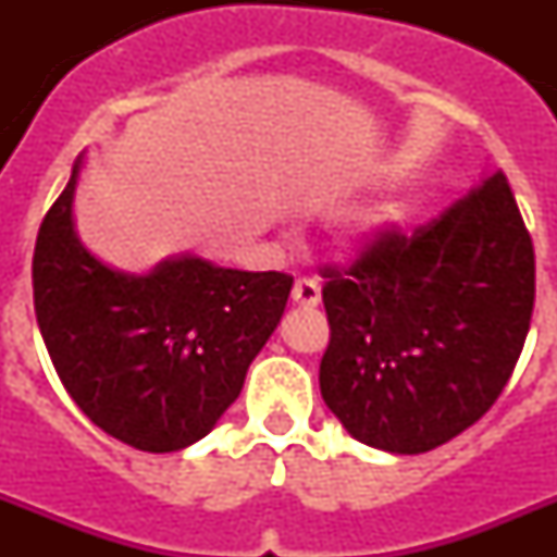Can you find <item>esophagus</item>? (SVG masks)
Returning <instances> with one entry per match:
<instances>
[{
  "label": "esophagus",
  "instance_id": "1",
  "mask_svg": "<svg viewBox=\"0 0 557 557\" xmlns=\"http://www.w3.org/2000/svg\"><path fill=\"white\" fill-rule=\"evenodd\" d=\"M293 301L307 309L318 307L321 304V287H318V282L314 278H298L293 284Z\"/></svg>",
  "mask_w": 557,
  "mask_h": 557
}]
</instances>
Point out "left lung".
<instances>
[{
	"label": "left lung",
	"mask_w": 557,
	"mask_h": 557,
	"mask_svg": "<svg viewBox=\"0 0 557 557\" xmlns=\"http://www.w3.org/2000/svg\"><path fill=\"white\" fill-rule=\"evenodd\" d=\"M321 396L348 435L421 455L476 424L508 385L535 301V253L505 172L412 234L385 228L321 270Z\"/></svg>",
	"instance_id": "obj_1"
}]
</instances>
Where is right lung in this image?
Returning a JSON list of instances; mask_svg holds the SVG:
<instances>
[{
  "instance_id": "add662e5",
  "label": "right lung",
  "mask_w": 557,
  "mask_h": 557,
  "mask_svg": "<svg viewBox=\"0 0 557 557\" xmlns=\"http://www.w3.org/2000/svg\"><path fill=\"white\" fill-rule=\"evenodd\" d=\"M83 159L47 211L33 301L49 359L102 432L141 451L195 444L236 401L287 307L293 275L181 256L147 275L111 270L75 234Z\"/></svg>"
}]
</instances>
